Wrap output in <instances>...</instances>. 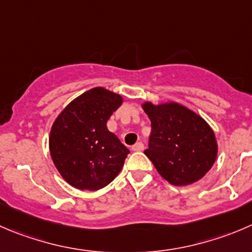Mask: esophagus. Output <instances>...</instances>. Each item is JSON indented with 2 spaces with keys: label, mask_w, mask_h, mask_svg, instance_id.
I'll return each mask as SVG.
<instances>
[{
  "label": "esophagus",
  "mask_w": 252,
  "mask_h": 252,
  "mask_svg": "<svg viewBox=\"0 0 252 252\" xmlns=\"http://www.w3.org/2000/svg\"><path fill=\"white\" fill-rule=\"evenodd\" d=\"M131 150H133V151H141V150H144V144L139 141V143H136L135 145L131 146Z\"/></svg>",
  "instance_id": "esophagus-1"
}]
</instances>
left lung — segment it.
I'll return each instance as SVG.
<instances>
[{
  "label": "left lung",
  "mask_w": 252,
  "mask_h": 252,
  "mask_svg": "<svg viewBox=\"0 0 252 252\" xmlns=\"http://www.w3.org/2000/svg\"><path fill=\"white\" fill-rule=\"evenodd\" d=\"M151 122L144 151L163 180L188 186L206 176L218 155L216 134L199 114L177 102L141 104Z\"/></svg>",
  "instance_id": "left-lung-1"
}]
</instances>
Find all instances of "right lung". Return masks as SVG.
Instances as JSON below:
<instances>
[{"mask_svg": "<svg viewBox=\"0 0 252 252\" xmlns=\"http://www.w3.org/2000/svg\"><path fill=\"white\" fill-rule=\"evenodd\" d=\"M123 103L121 94L94 87L72 99L54 121L49 150L56 170L77 189L106 187L123 168L129 150L107 121Z\"/></svg>", "mask_w": 252, "mask_h": 252, "instance_id": "right-lung-1", "label": "right lung"}]
</instances>
